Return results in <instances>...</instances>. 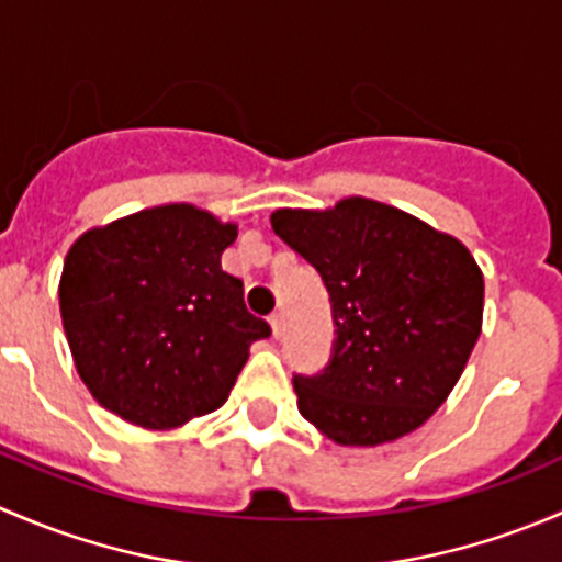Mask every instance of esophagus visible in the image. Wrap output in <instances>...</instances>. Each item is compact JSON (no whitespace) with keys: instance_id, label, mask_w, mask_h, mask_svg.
Here are the masks:
<instances>
[{"instance_id":"1","label":"esophagus","mask_w":562,"mask_h":562,"mask_svg":"<svg viewBox=\"0 0 562 562\" xmlns=\"http://www.w3.org/2000/svg\"><path fill=\"white\" fill-rule=\"evenodd\" d=\"M269 323H271V334H274V337H280V334H282V313H271Z\"/></svg>"}]
</instances>
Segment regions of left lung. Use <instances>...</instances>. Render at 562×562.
Returning <instances> with one entry per match:
<instances>
[{"instance_id":"8db88e82","label":"left lung","mask_w":562,"mask_h":562,"mask_svg":"<svg viewBox=\"0 0 562 562\" xmlns=\"http://www.w3.org/2000/svg\"><path fill=\"white\" fill-rule=\"evenodd\" d=\"M271 228L321 271L337 323L326 370L293 378L299 413L337 446H381L422 427L479 342L484 274L470 249L361 195L277 209Z\"/></svg>"}]
</instances>
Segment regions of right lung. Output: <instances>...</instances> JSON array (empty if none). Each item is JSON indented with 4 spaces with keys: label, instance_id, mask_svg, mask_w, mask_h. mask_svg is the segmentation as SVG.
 <instances>
[{
    "label": "right lung",
    "instance_id": "obj_1",
    "mask_svg": "<svg viewBox=\"0 0 562 562\" xmlns=\"http://www.w3.org/2000/svg\"><path fill=\"white\" fill-rule=\"evenodd\" d=\"M236 223L166 203L89 228L67 249L59 313L72 361L105 411L176 429L228 400L269 323L223 271Z\"/></svg>",
    "mask_w": 562,
    "mask_h": 562
}]
</instances>
